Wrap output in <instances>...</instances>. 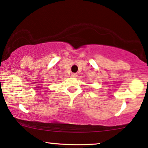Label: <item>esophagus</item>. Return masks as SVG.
<instances>
[{"mask_svg": "<svg viewBox=\"0 0 148 148\" xmlns=\"http://www.w3.org/2000/svg\"><path fill=\"white\" fill-rule=\"evenodd\" d=\"M72 77H76V76H77V74H76V73H72Z\"/></svg>", "mask_w": 148, "mask_h": 148, "instance_id": "obj_1", "label": "esophagus"}]
</instances>
